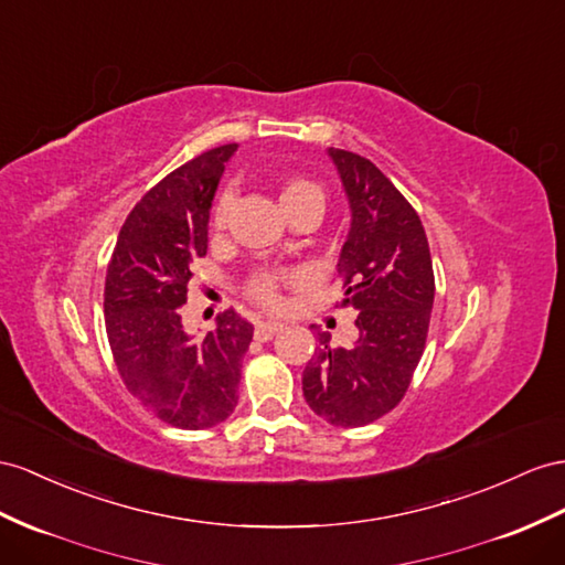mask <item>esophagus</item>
<instances>
[{
	"instance_id": "34e87169",
	"label": "esophagus",
	"mask_w": 565,
	"mask_h": 565,
	"mask_svg": "<svg viewBox=\"0 0 565 565\" xmlns=\"http://www.w3.org/2000/svg\"><path fill=\"white\" fill-rule=\"evenodd\" d=\"M281 329H284L281 322H257L255 324V339L257 341H269Z\"/></svg>"
}]
</instances>
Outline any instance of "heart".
Masks as SVG:
<instances>
[{
	"instance_id": "heart-1",
	"label": "heart",
	"mask_w": 565,
	"mask_h": 565,
	"mask_svg": "<svg viewBox=\"0 0 565 565\" xmlns=\"http://www.w3.org/2000/svg\"><path fill=\"white\" fill-rule=\"evenodd\" d=\"M234 191H224L220 198H216L214 207H212V228L214 231H224L228 224V214L231 207H234ZM281 207L294 214L296 210L306 207V205H324V195L320 188H317L312 181L308 179H291L286 181L281 193ZM294 281V274L291 271H281V269H257L253 277L245 284V296H248L257 306H263L267 310H277L281 308V286Z\"/></svg>"
}]
</instances>
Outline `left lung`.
<instances>
[{
	"mask_svg": "<svg viewBox=\"0 0 565 565\" xmlns=\"http://www.w3.org/2000/svg\"><path fill=\"white\" fill-rule=\"evenodd\" d=\"M351 202L353 222L339 274L341 308L358 312L349 349L320 334L302 370L308 406L334 427H363L392 413L406 396L427 343L434 269L415 207L370 159L331 148Z\"/></svg>",
	"mask_w": 565,
	"mask_h": 565,
	"instance_id": "8db88e82",
	"label": "left lung"
}]
</instances>
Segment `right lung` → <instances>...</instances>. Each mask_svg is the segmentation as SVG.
<instances>
[{"instance_id": "1", "label": "right lung", "mask_w": 565, "mask_h": 565, "mask_svg": "<svg viewBox=\"0 0 565 565\" xmlns=\"http://www.w3.org/2000/svg\"><path fill=\"white\" fill-rule=\"evenodd\" d=\"M236 142L220 145L152 185L126 216L107 265L105 327L128 392L159 420L207 429L234 413L253 324L216 315L205 339L188 337L181 306L191 265L207 253L210 205Z\"/></svg>"}]
</instances>
